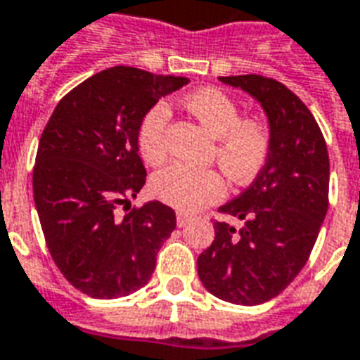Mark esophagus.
I'll return each instance as SVG.
<instances>
[{
	"instance_id": "1",
	"label": "esophagus",
	"mask_w": 360,
	"mask_h": 360,
	"mask_svg": "<svg viewBox=\"0 0 360 360\" xmlns=\"http://www.w3.org/2000/svg\"><path fill=\"white\" fill-rule=\"evenodd\" d=\"M188 221H191V218H188L187 214H183V212H177V226L185 227Z\"/></svg>"
}]
</instances>
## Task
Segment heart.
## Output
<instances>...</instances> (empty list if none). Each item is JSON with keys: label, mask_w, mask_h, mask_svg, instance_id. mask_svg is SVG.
<instances>
[{"label": "heart", "mask_w": 360, "mask_h": 360, "mask_svg": "<svg viewBox=\"0 0 360 360\" xmlns=\"http://www.w3.org/2000/svg\"><path fill=\"white\" fill-rule=\"evenodd\" d=\"M183 108L198 121L212 139H218L216 158L235 185L257 177L268 162L271 148L270 129L257 117L241 119V108L231 96L218 89H200L183 98ZM167 110L152 105L139 123L136 144L144 162L160 165L167 158L165 142ZM152 191L162 202L181 212H198L226 196V181L216 169H196L173 164L156 173Z\"/></svg>", "instance_id": "heart-1"}]
</instances>
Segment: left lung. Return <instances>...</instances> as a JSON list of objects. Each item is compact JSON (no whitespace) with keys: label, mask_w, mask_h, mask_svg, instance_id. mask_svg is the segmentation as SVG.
<instances>
[{"label":"left lung","mask_w":360,"mask_h":360,"mask_svg":"<svg viewBox=\"0 0 360 360\" xmlns=\"http://www.w3.org/2000/svg\"><path fill=\"white\" fill-rule=\"evenodd\" d=\"M219 81L262 105L271 148L249 187L219 206L243 227L216 221V237L196 266L214 297L252 307L281 293L307 264L328 212L330 158L316 119L285 84L260 75Z\"/></svg>","instance_id":"8db88e82"}]
</instances>
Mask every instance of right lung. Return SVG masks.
<instances>
[{"label":"right lung","instance_id":"obj_1","mask_svg":"<svg viewBox=\"0 0 360 360\" xmlns=\"http://www.w3.org/2000/svg\"><path fill=\"white\" fill-rule=\"evenodd\" d=\"M188 79L111 67L61 98L44 129L32 188L46 245L71 285L119 299L152 278L156 255L175 229V212L150 200L131 208L146 169L136 131L162 96ZM126 204L125 214L118 206Z\"/></svg>","mask_w":360,"mask_h":360}]
</instances>
